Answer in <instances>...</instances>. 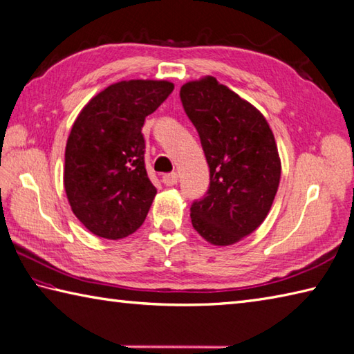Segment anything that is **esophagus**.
<instances>
[{
    "label": "esophagus",
    "instance_id": "1",
    "mask_svg": "<svg viewBox=\"0 0 354 354\" xmlns=\"http://www.w3.org/2000/svg\"><path fill=\"white\" fill-rule=\"evenodd\" d=\"M162 183H164L165 185H169V187L178 184V173L171 171V173H167V175H164V176H162Z\"/></svg>",
    "mask_w": 354,
    "mask_h": 354
}]
</instances>
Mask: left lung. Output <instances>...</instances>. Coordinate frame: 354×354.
Instances as JSON below:
<instances>
[{
    "label": "left lung",
    "instance_id": "8db88e82",
    "mask_svg": "<svg viewBox=\"0 0 354 354\" xmlns=\"http://www.w3.org/2000/svg\"><path fill=\"white\" fill-rule=\"evenodd\" d=\"M210 169V187L190 207L193 228L213 245H232L258 228L272 209L281 159L267 120L213 76L179 92Z\"/></svg>",
    "mask_w": 354,
    "mask_h": 354
}]
</instances>
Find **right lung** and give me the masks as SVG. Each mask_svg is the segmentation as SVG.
<instances>
[{
  "mask_svg": "<svg viewBox=\"0 0 354 354\" xmlns=\"http://www.w3.org/2000/svg\"><path fill=\"white\" fill-rule=\"evenodd\" d=\"M169 81L130 80L90 100L66 145L64 189L72 212L100 238L122 239L144 223L156 195L147 176L142 126L167 100Z\"/></svg>",
  "mask_w": 354,
  "mask_h": 354,
  "instance_id": "right-lung-1",
  "label": "right lung"
}]
</instances>
